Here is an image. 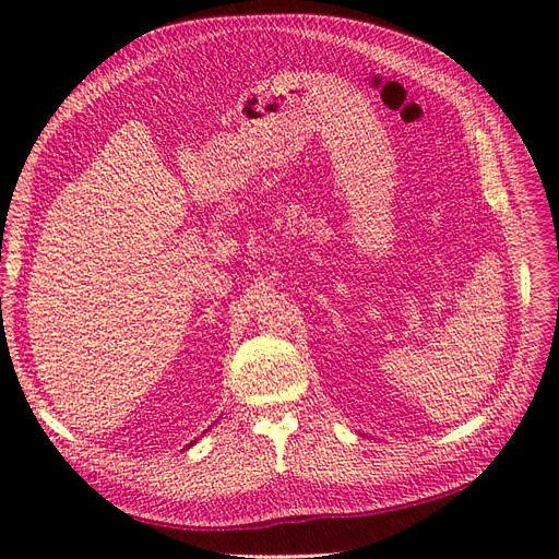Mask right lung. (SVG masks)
<instances>
[{"mask_svg":"<svg viewBox=\"0 0 559 559\" xmlns=\"http://www.w3.org/2000/svg\"><path fill=\"white\" fill-rule=\"evenodd\" d=\"M194 442H197V439H194ZM194 442H190V447H192V444H194Z\"/></svg>","mask_w":559,"mask_h":559,"instance_id":"1","label":"right lung"}]
</instances>
